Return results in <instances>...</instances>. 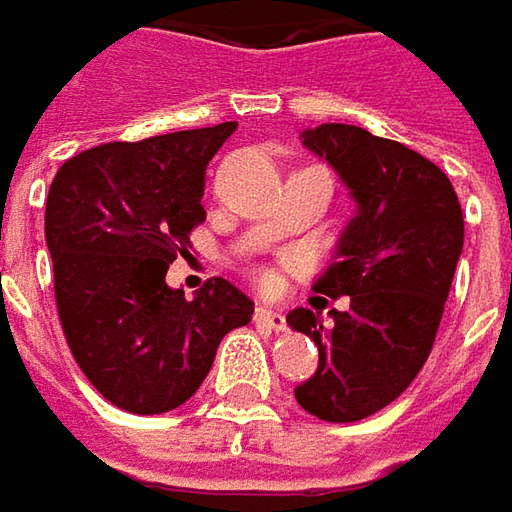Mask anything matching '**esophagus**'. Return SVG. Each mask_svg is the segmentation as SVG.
Wrapping results in <instances>:
<instances>
[{
	"label": "esophagus",
	"instance_id": "esophagus-1",
	"mask_svg": "<svg viewBox=\"0 0 512 512\" xmlns=\"http://www.w3.org/2000/svg\"><path fill=\"white\" fill-rule=\"evenodd\" d=\"M253 320H256L259 328H270V331H282V328H285V314L270 311V308H256Z\"/></svg>",
	"mask_w": 512,
	"mask_h": 512
}]
</instances>
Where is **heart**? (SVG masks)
I'll use <instances>...</instances> for the list:
<instances>
[{
    "label": "heart",
    "mask_w": 512,
    "mask_h": 512,
    "mask_svg": "<svg viewBox=\"0 0 512 512\" xmlns=\"http://www.w3.org/2000/svg\"><path fill=\"white\" fill-rule=\"evenodd\" d=\"M262 282H270V276H268V273H262Z\"/></svg>",
    "instance_id": "obj_1"
}]
</instances>
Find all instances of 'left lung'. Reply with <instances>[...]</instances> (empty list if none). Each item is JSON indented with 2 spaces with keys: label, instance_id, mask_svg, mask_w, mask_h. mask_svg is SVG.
<instances>
[{
  "label": "left lung",
  "instance_id": "8db88e82",
  "mask_svg": "<svg viewBox=\"0 0 512 512\" xmlns=\"http://www.w3.org/2000/svg\"><path fill=\"white\" fill-rule=\"evenodd\" d=\"M302 143L340 175L357 213L348 221L317 294L348 308H294L288 325L308 334L317 371L294 389L320 421H363L400 397L423 369L464 247V216L449 178L415 149L360 126L322 123Z\"/></svg>",
  "mask_w": 512,
  "mask_h": 512
}]
</instances>
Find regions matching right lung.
Returning a JSON list of instances; mask_svg holds the SVG:
<instances>
[{
	"instance_id": "obj_1",
	"label": "right lung",
	"mask_w": 512,
	"mask_h": 512,
	"mask_svg": "<svg viewBox=\"0 0 512 512\" xmlns=\"http://www.w3.org/2000/svg\"><path fill=\"white\" fill-rule=\"evenodd\" d=\"M236 123L103 143L65 161L45 201V242L65 340L89 383L132 415L178 409L204 383L253 302L227 279L192 299L169 288L187 253L204 175Z\"/></svg>"
}]
</instances>
